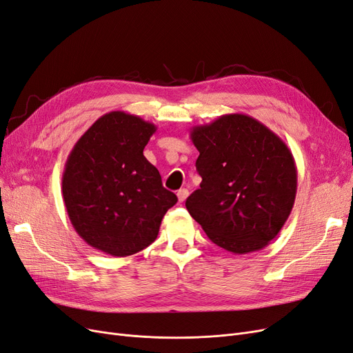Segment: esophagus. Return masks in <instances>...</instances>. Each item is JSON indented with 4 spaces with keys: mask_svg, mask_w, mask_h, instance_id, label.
<instances>
[{
    "mask_svg": "<svg viewBox=\"0 0 353 353\" xmlns=\"http://www.w3.org/2000/svg\"><path fill=\"white\" fill-rule=\"evenodd\" d=\"M188 196H189V190L188 189L177 190V199H179V202H185Z\"/></svg>",
    "mask_w": 353,
    "mask_h": 353,
    "instance_id": "1",
    "label": "esophagus"
}]
</instances>
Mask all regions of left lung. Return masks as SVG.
Masks as SVG:
<instances>
[{
  "label": "left lung",
  "mask_w": 353,
  "mask_h": 353,
  "mask_svg": "<svg viewBox=\"0 0 353 353\" xmlns=\"http://www.w3.org/2000/svg\"><path fill=\"white\" fill-rule=\"evenodd\" d=\"M199 151L201 189L186 199L192 218L227 252L262 250L288 219L296 194L291 150L243 113L223 114L190 130Z\"/></svg>",
  "instance_id": "8db88e82"
}]
</instances>
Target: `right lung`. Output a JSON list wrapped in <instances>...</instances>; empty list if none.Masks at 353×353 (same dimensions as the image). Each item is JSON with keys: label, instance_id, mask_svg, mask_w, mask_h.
<instances>
[{"label": "right lung", "instance_id": "1", "mask_svg": "<svg viewBox=\"0 0 353 353\" xmlns=\"http://www.w3.org/2000/svg\"><path fill=\"white\" fill-rule=\"evenodd\" d=\"M154 123L109 112L77 141L65 163L62 198L75 231L88 245L125 257L148 247L177 202L143 148Z\"/></svg>", "mask_w": 353, "mask_h": 353}]
</instances>
